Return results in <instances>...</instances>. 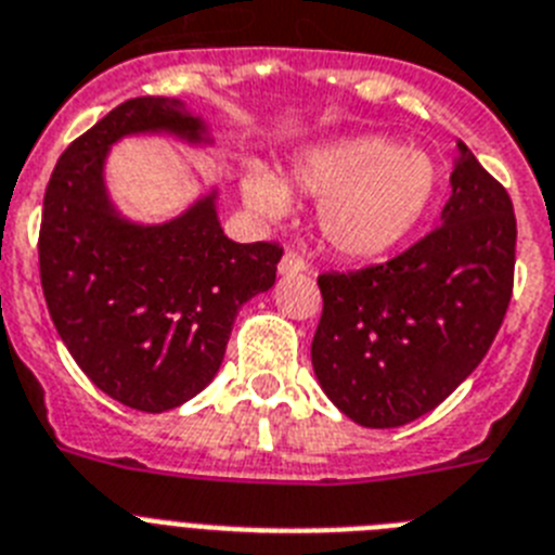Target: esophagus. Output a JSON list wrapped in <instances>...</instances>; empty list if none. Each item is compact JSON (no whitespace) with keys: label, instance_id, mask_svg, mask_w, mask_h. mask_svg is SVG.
I'll return each instance as SVG.
<instances>
[{"label":"esophagus","instance_id":"1","mask_svg":"<svg viewBox=\"0 0 555 555\" xmlns=\"http://www.w3.org/2000/svg\"><path fill=\"white\" fill-rule=\"evenodd\" d=\"M307 270V262L301 259L296 250H287L285 256H282V262H279V273L282 276H293V273H305Z\"/></svg>","mask_w":555,"mask_h":555}]
</instances>
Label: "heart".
Returning <instances> with one entry per match:
<instances>
[{"mask_svg":"<svg viewBox=\"0 0 555 555\" xmlns=\"http://www.w3.org/2000/svg\"><path fill=\"white\" fill-rule=\"evenodd\" d=\"M293 185L319 203V231L335 254L372 259L406 240L426 217L437 189L435 163L392 138L364 134L313 149L293 166ZM250 211L285 217L287 185L268 169L242 180Z\"/></svg>","mask_w":555,"mask_h":555,"instance_id":"b5f03b06","label":"heart"}]
</instances>
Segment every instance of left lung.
Returning a JSON list of instances; mask_svg holds the SVG:
<instances>
[{
    "mask_svg": "<svg viewBox=\"0 0 555 555\" xmlns=\"http://www.w3.org/2000/svg\"><path fill=\"white\" fill-rule=\"evenodd\" d=\"M457 152L443 225L389 262L319 276L315 378L366 428L440 406L486 358L511 305L514 203L465 143Z\"/></svg>",
    "mask_w": 555,
    "mask_h": 555,
    "instance_id": "8db88e82",
    "label": "left lung"
}]
</instances>
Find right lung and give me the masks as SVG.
<instances>
[{
  "instance_id": "right-lung-1",
  "label": "right lung",
  "mask_w": 555,
  "mask_h": 555,
  "mask_svg": "<svg viewBox=\"0 0 555 555\" xmlns=\"http://www.w3.org/2000/svg\"><path fill=\"white\" fill-rule=\"evenodd\" d=\"M206 141L177 98H132L69 143L55 163L39 231L50 319L83 375L124 406L169 412L203 392L225 356L240 307L276 282V242L228 240L217 194L163 225L124 220L104 160L127 134Z\"/></svg>"
}]
</instances>
